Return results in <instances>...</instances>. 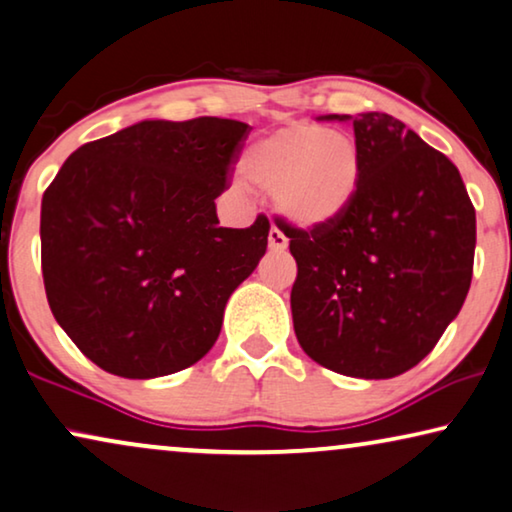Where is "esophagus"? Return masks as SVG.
<instances>
[{
    "instance_id": "obj_1",
    "label": "esophagus",
    "mask_w": 512,
    "mask_h": 512,
    "mask_svg": "<svg viewBox=\"0 0 512 512\" xmlns=\"http://www.w3.org/2000/svg\"><path fill=\"white\" fill-rule=\"evenodd\" d=\"M269 250L271 253H283V250H287V236L278 227L269 229Z\"/></svg>"
}]
</instances>
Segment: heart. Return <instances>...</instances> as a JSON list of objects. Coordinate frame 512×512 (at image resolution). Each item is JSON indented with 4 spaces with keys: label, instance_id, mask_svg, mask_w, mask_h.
<instances>
[{
    "label": "heart",
    "instance_id": "obj_1",
    "mask_svg": "<svg viewBox=\"0 0 512 512\" xmlns=\"http://www.w3.org/2000/svg\"><path fill=\"white\" fill-rule=\"evenodd\" d=\"M243 169L273 194L280 218L313 232L331 227L355 204L362 150L350 134L292 122L257 139L243 155Z\"/></svg>",
    "mask_w": 512,
    "mask_h": 512
}]
</instances>
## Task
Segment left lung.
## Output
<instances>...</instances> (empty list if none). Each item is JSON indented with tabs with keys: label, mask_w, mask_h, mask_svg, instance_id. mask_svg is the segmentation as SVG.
I'll list each match as a JSON object with an SVG mask.
<instances>
[{
	"label": "left lung",
	"mask_w": 512,
	"mask_h": 512,
	"mask_svg": "<svg viewBox=\"0 0 512 512\" xmlns=\"http://www.w3.org/2000/svg\"><path fill=\"white\" fill-rule=\"evenodd\" d=\"M350 122L362 150L355 204L325 229H290L294 334L315 362L350 378L413 369L462 311L473 276L475 211L455 164L387 113Z\"/></svg>",
	"instance_id": "1"
}]
</instances>
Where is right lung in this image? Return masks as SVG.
<instances>
[{
	"mask_svg": "<svg viewBox=\"0 0 512 512\" xmlns=\"http://www.w3.org/2000/svg\"><path fill=\"white\" fill-rule=\"evenodd\" d=\"M246 122L141 120L69 155L41 199V271L57 325L99 369L169 376L218 341L269 220L220 227L215 199Z\"/></svg>",
	"mask_w": 512,
	"mask_h": 512,
	"instance_id": "obj_1",
	"label": "right lung"
}]
</instances>
